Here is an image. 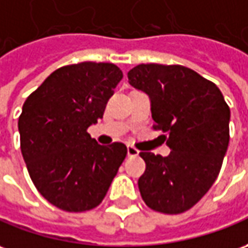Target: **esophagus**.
<instances>
[{
  "label": "esophagus",
  "instance_id": "esophagus-1",
  "mask_svg": "<svg viewBox=\"0 0 248 248\" xmlns=\"http://www.w3.org/2000/svg\"><path fill=\"white\" fill-rule=\"evenodd\" d=\"M127 155L128 156H136V155H139V151L132 146H128L127 147Z\"/></svg>",
  "mask_w": 248,
  "mask_h": 248
}]
</instances>
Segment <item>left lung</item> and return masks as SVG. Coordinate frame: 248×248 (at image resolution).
<instances>
[{"label": "left lung", "instance_id": "1", "mask_svg": "<svg viewBox=\"0 0 248 248\" xmlns=\"http://www.w3.org/2000/svg\"><path fill=\"white\" fill-rule=\"evenodd\" d=\"M131 86L151 102L154 129L171 150L167 156L140 153L146 171L139 190L156 212H186L217 178L230 141L231 112L220 89L184 66L139 64L128 71Z\"/></svg>", "mask_w": 248, "mask_h": 248}]
</instances>
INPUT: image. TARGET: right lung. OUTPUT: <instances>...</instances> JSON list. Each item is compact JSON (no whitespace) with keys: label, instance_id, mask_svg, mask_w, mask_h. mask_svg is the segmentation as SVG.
Masks as SVG:
<instances>
[{"label":"right lung","instance_id":"obj_1","mask_svg":"<svg viewBox=\"0 0 248 248\" xmlns=\"http://www.w3.org/2000/svg\"><path fill=\"white\" fill-rule=\"evenodd\" d=\"M121 78L113 63L63 66L24 102L21 154L36 189L59 209L85 212L100 205L125 159V144L101 146L88 134Z\"/></svg>","mask_w":248,"mask_h":248}]
</instances>
